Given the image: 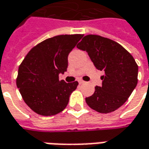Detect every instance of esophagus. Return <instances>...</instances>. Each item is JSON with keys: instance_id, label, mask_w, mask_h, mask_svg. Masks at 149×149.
<instances>
[{"instance_id": "esophagus-1", "label": "esophagus", "mask_w": 149, "mask_h": 149, "mask_svg": "<svg viewBox=\"0 0 149 149\" xmlns=\"http://www.w3.org/2000/svg\"><path fill=\"white\" fill-rule=\"evenodd\" d=\"M78 81H79V84H80V85H81V84H84V83H85V81H82V80H79Z\"/></svg>"}]
</instances>
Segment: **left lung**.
Masks as SVG:
<instances>
[{
	"label": "left lung",
	"instance_id": "left-lung-1",
	"mask_svg": "<svg viewBox=\"0 0 149 149\" xmlns=\"http://www.w3.org/2000/svg\"><path fill=\"white\" fill-rule=\"evenodd\" d=\"M77 48L88 53L92 62L105 75L102 86H96L92 96L85 98L91 109L102 114L116 111L125 103L138 82V65L119 43L100 35H88Z\"/></svg>",
	"mask_w": 149,
	"mask_h": 149
}]
</instances>
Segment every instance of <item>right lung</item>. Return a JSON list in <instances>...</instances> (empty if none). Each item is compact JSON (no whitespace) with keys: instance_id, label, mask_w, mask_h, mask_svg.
<instances>
[{"instance_id":"obj_1","label":"right lung","mask_w":149,"mask_h":149,"mask_svg":"<svg viewBox=\"0 0 149 149\" xmlns=\"http://www.w3.org/2000/svg\"><path fill=\"white\" fill-rule=\"evenodd\" d=\"M83 35H62L45 39L28 52L18 68L16 84L24 102L35 113L51 116L64 111L77 81L66 83L68 56Z\"/></svg>"}]
</instances>
